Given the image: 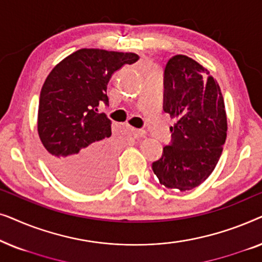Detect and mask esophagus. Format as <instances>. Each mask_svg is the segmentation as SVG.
<instances>
[{"label":"esophagus","instance_id":"esophagus-1","mask_svg":"<svg viewBox=\"0 0 262 262\" xmlns=\"http://www.w3.org/2000/svg\"><path fill=\"white\" fill-rule=\"evenodd\" d=\"M131 132L135 138H142L145 136V131L141 130V128H131Z\"/></svg>","mask_w":262,"mask_h":262}]
</instances>
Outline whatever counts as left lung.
Wrapping results in <instances>:
<instances>
[{"label": "left lung", "instance_id": "8db88e82", "mask_svg": "<svg viewBox=\"0 0 262 262\" xmlns=\"http://www.w3.org/2000/svg\"><path fill=\"white\" fill-rule=\"evenodd\" d=\"M163 85V111L177 123L152 170L167 188L189 191L210 177L223 151L228 130L223 95L209 71L184 55L168 60Z\"/></svg>", "mask_w": 262, "mask_h": 262}]
</instances>
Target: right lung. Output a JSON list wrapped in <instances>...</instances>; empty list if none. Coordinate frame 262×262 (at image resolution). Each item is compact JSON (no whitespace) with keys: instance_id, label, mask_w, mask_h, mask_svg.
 <instances>
[{"instance_id":"right-lung-1","label":"right lung","mask_w":262,"mask_h":262,"mask_svg":"<svg viewBox=\"0 0 262 262\" xmlns=\"http://www.w3.org/2000/svg\"><path fill=\"white\" fill-rule=\"evenodd\" d=\"M136 53L81 49L53 68L42 84L38 134L48 163L60 181L80 191L98 189L110 180L116 146L111 120L99 113L108 106L107 84Z\"/></svg>"}]
</instances>
